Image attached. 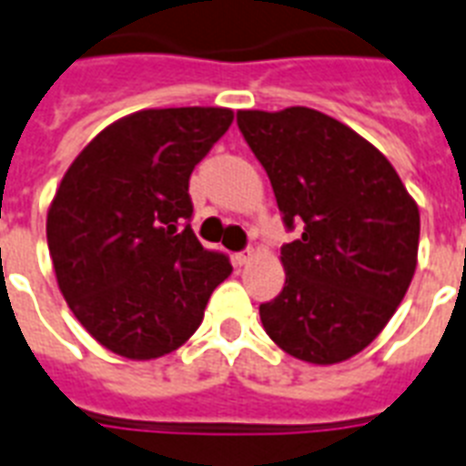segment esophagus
I'll return each mask as SVG.
<instances>
[{"label":"esophagus","mask_w":466,"mask_h":466,"mask_svg":"<svg viewBox=\"0 0 466 466\" xmlns=\"http://www.w3.org/2000/svg\"><path fill=\"white\" fill-rule=\"evenodd\" d=\"M251 258H254V248H247V251H239V254H234V263H237V266H247Z\"/></svg>","instance_id":"34e87169"}]
</instances>
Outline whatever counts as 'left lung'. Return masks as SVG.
<instances>
[{"instance_id":"1","label":"left lung","mask_w":466,"mask_h":466,"mask_svg":"<svg viewBox=\"0 0 466 466\" xmlns=\"http://www.w3.org/2000/svg\"><path fill=\"white\" fill-rule=\"evenodd\" d=\"M288 229L285 288L258 307L278 348L311 365L343 362L394 317L419 261L420 215L390 159L340 120L305 106L239 111Z\"/></svg>"}]
</instances>
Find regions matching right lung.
I'll list each match as a JSON object with an SVG mask.
<instances>
[{
    "mask_svg": "<svg viewBox=\"0 0 466 466\" xmlns=\"http://www.w3.org/2000/svg\"><path fill=\"white\" fill-rule=\"evenodd\" d=\"M229 108H147L104 127L62 176L47 248L62 298L111 353L152 360L196 333L232 273L190 229L188 178Z\"/></svg>",
    "mask_w": 466,
    "mask_h": 466,
    "instance_id": "1",
    "label": "right lung"
}]
</instances>
